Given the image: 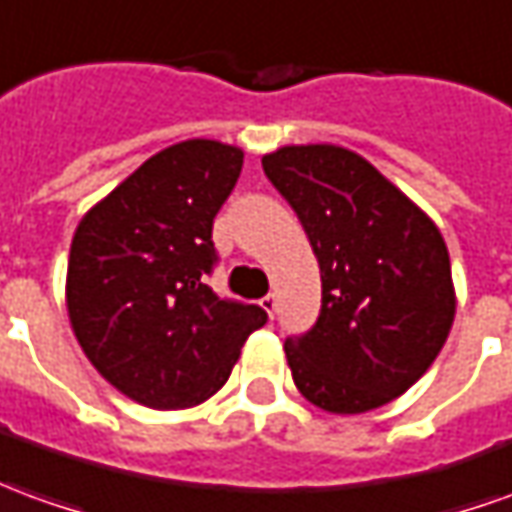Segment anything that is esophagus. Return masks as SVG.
I'll return each mask as SVG.
<instances>
[{
    "label": "esophagus",
    "mask_w": 512,
    "mask_h": 512,
    "mask_svg": "<svg viewBox=\"0 0 512 512\" xmlns=\"http://www.w3.org/2000/svg\"><path fill=\"white\" fill-rule=\"evenodd\" d=\"M260 307L266 310L268 316H274V310H277V296H274V293L263 296V299H260Z\"/></svg>",
    "instance_id": "1"
}]
</instances>
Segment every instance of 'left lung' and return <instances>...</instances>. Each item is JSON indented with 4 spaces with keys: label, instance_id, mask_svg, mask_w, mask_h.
<instances>
[{
    "label": "left lung",
    "instance_id": "obj_1",
    "mask_svg": "<svg viewBox=\"0 0 512 512\" xmlns=\"http://www.w3.org/2000/svg\"><path fill=\"white\" fill-rule=\"evenodd\" d=\"M263 171L321 268L316 324L285 341L296 388L338 416L388 405L432 366L455 321L443 235L343 146H282L263 157Z\"/></svg>",
    "mask_w": 512,
    "mask_h": 512
}]
</instances>
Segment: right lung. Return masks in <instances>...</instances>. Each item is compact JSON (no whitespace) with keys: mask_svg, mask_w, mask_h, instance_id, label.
<instances>
[{"mask_svg":"<svg viewBox=\"0 0 512 512\" xmlns=\"http://www.w3.org/2000/svg\"><path fill=\"white\" fill-rule=\"evenodd\" d=\"M238 146L174 144L82 216L66 274L71 330L113 388L155 410L202 405L266 310L221 299L213 219L241 177Z\"/></svg>","mask_w":512,"mask_h":512,"instance_id":"right-lung-1","label":"right lung"}]
</instances>
